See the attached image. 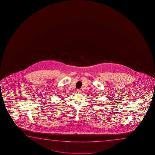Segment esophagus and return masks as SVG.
Instances as JSON below:
<instances>
[{
    "label": "esophagus",
    "mask_w": 155,
    "mask_h": 155,
    "mask_svg": "<svg viewBox=\"0 0 155 155\" xmlns=\"http://www.w3.org/2000/svg\"><path fill=\"white\" fill-rule=\"evenodd\" d=\"M81 92L82 90L81 89H79L77 90V92H78V93H81Z\"/></svg>",
    "instance_id": "34e87169"
}]
</instances>
